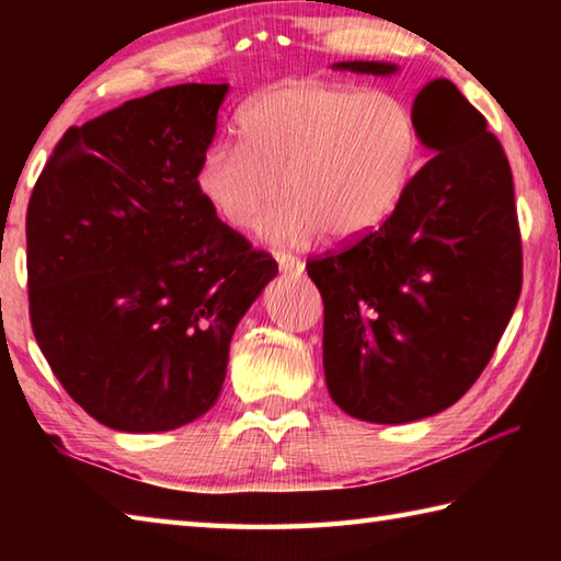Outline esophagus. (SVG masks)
Instances as JSON below:
<instances>
[{
  "label": "esophagus",
  "instance_id": "34e87169",
  "mask_svg": "<svg viewBox=\"0 0 561 561\" xmlns=\"http://www.w3.org/2000/svg\"><path fill=\"white\" fill-rule=\"evenodd\" d=\"M277 262H279V270L287 272V274H301L304 272V262L299 257H294V254L279 252Z\"/></svg>",
  "mask_w": 561,
  "mask_h": 561
}]
</instances>
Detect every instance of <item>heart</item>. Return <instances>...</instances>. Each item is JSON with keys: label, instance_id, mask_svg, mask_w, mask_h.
Returning a JSON list of instances; mask_svg holds the SVG:
<instances>
[{"label": "heart", "instance_id": "obj_1", "mask_svg": "<svg viewBox=\"0 0 561 561\" xmlns=\"http://www.w3.org/2000/svg\"><path fill=\"white\" fill-rule=\"evenodd\" d=\"M240 144H215L195 187L234 230L262 220L270 242L299 244L319 232L354 242L376 230L411 185L421 130L391 91L291 79L254 96L237 118Z\"/></svg>", "mask_w": 561, "mask_h": 561}]
</instances>
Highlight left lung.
Returning <instances> with one entry per match:
<instances>
[{
  "label": "left lung",
  "instance_id": "1",
  "mask_svg": "<svg viewBox=\"0 0 561 561\" xmlns=\"http://www.w3.org/2000/svg\"><path fill=\"white\" fill-rule=\"evenodd\" d=\"M339 71L391 76L383 61ZM433 158L386 220L309 260L324 299V374L341 411L411 423L450 408L485 371L522 289L512 170L482 113L448 79L413 101Z\"/></svg>",
  "mask_w": 561,
  "mask_h": 561
}]
</instances>
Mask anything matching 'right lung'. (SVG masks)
I'll use <instances>...</instances> for the list:
<instances>
[{
	"mask_svg": "<svg viewBox=\"0 0 561 561\" xmlns=\"http://www.w3.org/2000/svg\"><path fill=\"white\" fill-rule=\"evenodd\" d=\"M227 83H180L64 133L26 210L30 317L76 403L123 433L175 431L215 405L272 254L195 187Z\"/></svg>",
	"mask_w": 561,
	"mask_h": 561,
	"instance_id": "1",
	"label": "right lung"
}]
</instances>
